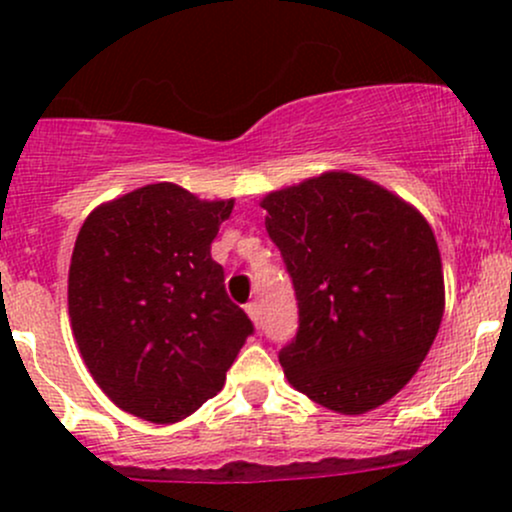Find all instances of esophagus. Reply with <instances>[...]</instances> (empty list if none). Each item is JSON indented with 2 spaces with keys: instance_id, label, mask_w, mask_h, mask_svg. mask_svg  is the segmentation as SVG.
I'll list each match as a JSON object with an SVG mask.
<instances>
[{
  "instance_id": "1",
  "label": "esophagus",
  "mask_w": 512,
  "mask_h": 512,
  "mask_svg": "<svg viewBox=\"0 0 512 512\" xmlns=\"http://www.w3.org/2000/svg\"><path fill=\"white\" fill-rule=\"evenodd\" d=\"M245 313L250 315V320H252V325L255 327H260V320H262V310H260V303H248L245 305Z\"/></svg>"
}]
</instances>
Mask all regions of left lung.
<instances>
[{
  "mask_svg": "<svg viewBox=\"0 0 512 512\" xmlns=\"http://www.w3.org/2000/svg\"><path fill=\"white\" fill-rule=\"evenodd\" d=\"M260 207L298 298L296 342L279 354L286 380L346 416L390 402L443 320L431 223L395 192L346 170L267 192Z\"/></svg>",
  "mask_w": 512,
  "mask_h": 512,
  "instance_id": "1",
  "label": "left lung"
}]
</instances>
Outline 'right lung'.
Instances as JSON below:
<instances>
[{
	"label": "right lung",
	"mask_w": 512,
	"mask_h": 512,
	"mask_svg": "<svg viewBox=\"0 0 512 512\" xmlns=\"http://www.w3.org/2000/svg\"><path fill=\"white\" fill-rule=\"evenodd\" d=\"M233 204L154 182L86 216L69 262V320L88 373L127 414L151 424L195 414L252 334L211 260Z\"/></svg>",
	"instance_id": "obj_1"
}]
</instances>
